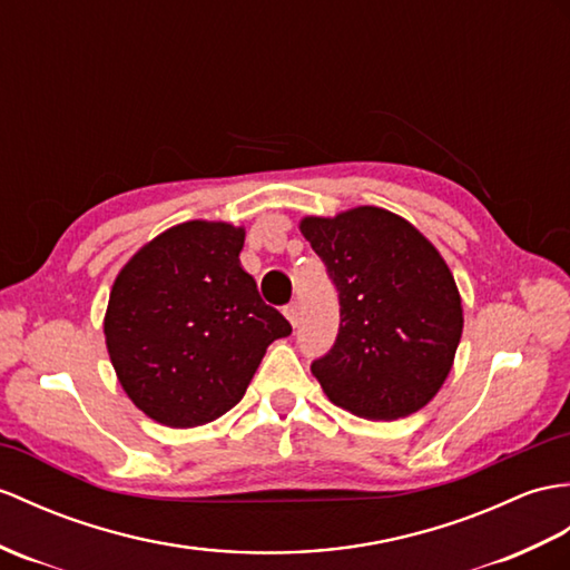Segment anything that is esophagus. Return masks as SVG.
I'll use <instances>...</instances> for the list:
<instances>
[{
	"label": "esophagus",
	"mask_w": 570,
	"mask_h": 570,
	"mask_svg": "<svg viewBox=\"0 0 570 570\" xmlns=\"http://www.w3.org/2000/svg\"><path fill=\"white\" fill-rule=\"evenodd\" d=\"M284 315H286V321L291 323V325H298V306L296 303H288V306H284Z\"/></svg>",
	"instance_id": "esophagus-1"
}]
</instances>
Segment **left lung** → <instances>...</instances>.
Segmentation results:
<instances>
[{
	"instance_id": "left-lung-1",
	"label": "left lung",
	"mask_w": 570,
	"mask_h": 570,
	"mask_svg": "<svg viewBox=\"0 0 570 570\" xmlns=\"http://www.w3.org/2000/svg\"><path fill=\"white\" fill-rule=\"evenodd\" d=\"M340 303L337 337L311 364L335 405L399 420L440 391L461 340V298L440 253L401 216L362 206L306 218Z\"/></svg>"
}]
</instances>
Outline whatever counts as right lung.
I'll return each instance as SVG.
<instances>
[{"mask_svg": "<svg viewBox=\"0 0 570 570\" xmlns=\"http://www.w3.org/2000/svg\"><path fill=\"white\" fill-rule=\"evenodd\" d=\"M243 228L191 220L130 259L104 335L128 399L167 428H196L240 403L264 352L291 335L240 267Z\"/></svg>", "mask_w": 570, "mask_h": 570, "instance_id": "right-lung-1", "label": "right lung"}]
</instances>
